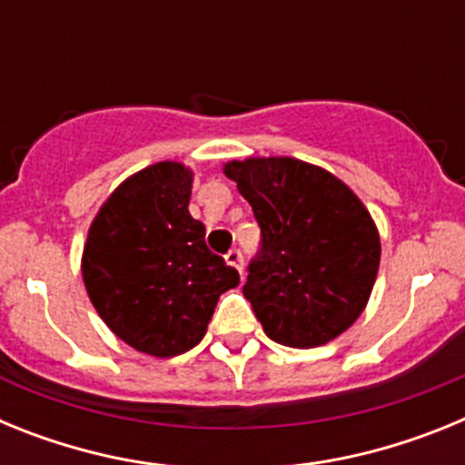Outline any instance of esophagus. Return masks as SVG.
<instances>
[{
	"instance_id": "esophagus-1",
	"label": "esophagus",
	"mask_w": 465,
	"mask_h": 465,
	"mask_svg": "<svg viewBox=\"0 0 465 465\" xmlns=\"http://www.w3.org/2000/svg\"><path fill=\"white\" fill-rule=\"evenodd\" d=\"M225 262H228V265H232V268H235L240 274L244 272V258H242L240 249H230V252L225 253Z\"/></svg>"
}]
</instances>
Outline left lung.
<instances>
[{
	"instance_id": "1",
	"label": "left lung",
	"mask_w": 465,
	"mask_h": 465,
	"mask_svg": "<svg viewBox=\"0 0 465 465\" xmlns=\"http://www.w3.org/2000/svg\"><path fill=\"white\" fill-rule=\"evenodd\" d=\"M261 225L244 298L270 340L312 349L347 331L368 305L380 270L371 212L338 176L295 158L225 165Z\"/></svg>"
}]
</instances>
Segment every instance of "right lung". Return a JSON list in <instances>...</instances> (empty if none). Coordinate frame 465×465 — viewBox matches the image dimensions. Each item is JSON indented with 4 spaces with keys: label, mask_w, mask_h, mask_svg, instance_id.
<instances>
[{
    "label": "right lung",
    "mask_w": 465,
    "mask_h": 465,
    "mask_svg": "<svg viewBox=\"0 0 465 465\" xmlns=\"http://www.w3.org/2000/svg\"><path fill=\"white\" fill-rule=\"evenodd\" d=\"M193 172L155 163L111 193L84 246V283L102 322L143 354L170 359L207 332L219 295L240 283L188 212Z\"/></svg>",
    "instance_id": "1"
}]
</instances>
